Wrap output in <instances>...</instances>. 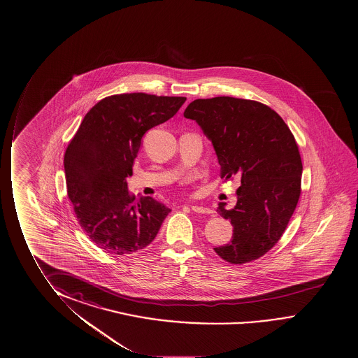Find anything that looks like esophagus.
Here are the masks:
<instances>
[{
	"mask_svg": "<svg viewBox=\"0 0 358 358\" xmlns=\"http://www.w3.org/2000/svg\"><path fill=\"white\" fill-rule=\"evenodd\" d=\"M190 208L194 213H198V214H211V210L203 205H190Z\"/></svg>",
	"mask_w": 358,
	"mask_h": 358,
	"instance_id": "obj_1",
	"label": "esophagus"
}]
</instances>
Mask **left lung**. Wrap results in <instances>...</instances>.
<instances>
[{"label":"left lung","mask_w":358,"mask_h":358,"mask_svg":"<svg viewBox=\"0 0 358 358\" xmlns=\"http://www.w3.org/2000/svg\"><path fill=\"white\" fill-rule=\"evenodd\" d=\"M184 117L198 123L214 145L221 178H238L235 208H217L231 221L229 245L215 247L242 264L266 255L283 235L300 196L303 164L287 123L261 102L219 96L189 103Z\"/></svg>","instance_id":"8db88e82"}]
</instances>
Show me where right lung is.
<instances>
[{
	"instance_id": "right-lung-1",
	"label": "right lung",
	"mask_w": 358,
	"mask_h": 358,
	"mask_svg": "<svg viewBox=\"0 0 358 358\" xmlns=\"http://www.w3.org/2000/svg\"><path fill=\"white\" fill-rule=\"evenodd\" d=\"M187 97L143 92L105 97L86 113L64 155L65 180L86 235L107 253L129 255L155 240L171 210L134 198L126 178L148 129L173 117Z\"/></svg>"
}]
</instances>
